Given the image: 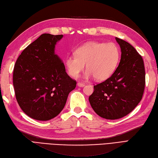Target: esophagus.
<instances>
[{
	"label": "esophagus",
	"mask_w": 158,
	"mask_h": 158,
	"mask_svg": "<svg viewBox=\"0 0 158 158\" xmlns=\"http://www.w3.org/2000/svg\"><path fill=\"white\" fill-rule=\"evenodd\" d=\"M77 85H78V86H79V87H82V86H84L85 85V84L79 82L77 83Z\"/></svg>",
	"instance_id": "34e87169"
}]
</instances>
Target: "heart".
<instances>
[{
	"label": "heart",
	"mask_w": 158,
	"mask_h": 158,
	"mask_svg": "<svg viewBox=\"0 0 158 158\" xmlns=\"http://www.w3.org/2000/svg\"><path fill=\"white\" fill-rule=\"evenodd\" d=\"M75 54L65 59L69 74L74 78L78 76L86 63L85 78L93 76L99 81L106 80L113 74L120 59V50L113 43L89 42L77 48Z\"/></svg>",
	"instance_id": "heart-1"
}]
</instances>
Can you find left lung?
<instances>
[{
    "mask_svg": "<svg viewBox=\"0 0 158 158\" xmlns=\"http://www.w3.org/2000/svg\"><path fill=\"white\" fill-rule=\"evenodd\" d=\"M121 48V59L114 73L94 86L90 106L99 116L116 120L128 115L141 101L145 86L143 59L127 41L115 38Z\"/></svg>",
    "mask_w": 158,
    "mask_h": 158,
    "instance_id": "obj_1",
    "label": "left lung"
}]
</instances>
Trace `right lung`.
<instances>
[{
	"label": "right lung",
	"instance_id": "add662e5",
	"mask_svg": "<svg viewBox=\"0 0 158 158\" xmlns=\"http://www.w3.org/2000/svg\"><path fill=\"white\" fill-rule=\"evenodd\" d=\"M63 35L43 34L17 58L13 82L17 103L34 120L47 121L60 113L76 81L68 75L64 63L55 54Z\"/></svg>",
	"mask_w": 158,
	"mask_h": 158
}]
</instances>
